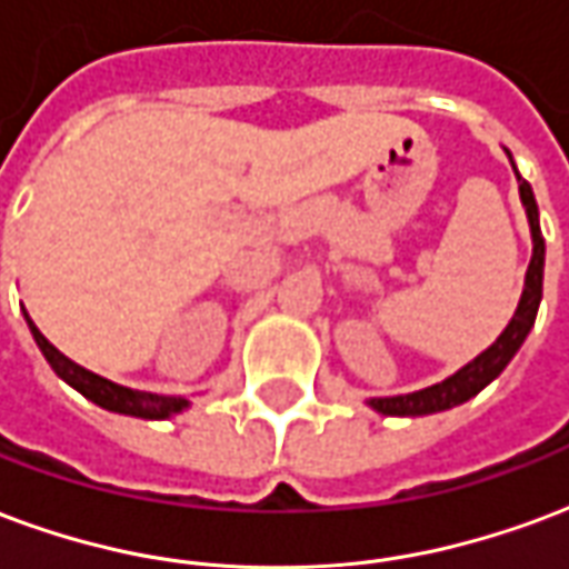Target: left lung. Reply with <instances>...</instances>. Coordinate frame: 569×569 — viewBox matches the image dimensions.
Wrapping results in <instances>:
<instances>
[{
  "label": "left lung",
  "mask_w": 569,
  "mask_h": 569,
  "mask_svg": "<svg viewBox=\"0 0 569 569\" xmlns=\"http://www.w3.org/2000/svg\"><path fill=\"white\" fill-rule=\"evenodd\" d=\"M518 193H521V202L528 209L530 236H533V257H530L528 279H525V293H521V302H518L509 327L497 336L495 346L482 351L479 358L470 360L463 370H458L446 381L430 385L425 391L400 393V397H376V400H370L376 412H381V416H430V412H442V409H451V406L467 403L470 397H476L485 385H491L506 370L509 360L516 358V351L528 339L530 327L537 321V309H540L542 300V263H546V239H542L540 230V209H537L533 190H530V184L521 176H518Z\"/></svg>",
  "instance_id": "8db88e82"
}]
</instances>
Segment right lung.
<instances>
[{
    "instance_id": "1",
    "label": "right lung",
    "mask_w": 569,
    "mask_h": 569,
    "mask_svg": "<svg viewBox=\"0 0 569 569\" xmlns=\"http://www.w3.org/2000/svg\"><path fill=\"white\" fill-rule=\"evenodd\" d=\"M27 325L29 330H32V339H36V346L41 348L44 360L51 363V370L57 372L63 381H69L74 391L84 393L87 400H93V403L102 406V409L120 412V416H132V418H169L188 406L184 397H157V393L120 388V385H114V381L102 379V376L84 370V367H78L74 360L60 355V351H57V348H53L51 342L39 333V327L29 321V315H27Z\"/></svg>"
}]
</instances>
